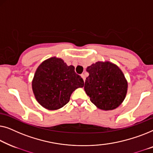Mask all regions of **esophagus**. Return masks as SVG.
<instances>
[{
	"mask_svg": "<svg viewBox=\"0 0 153 153\" xmlns=\"http://www.w3.org/2000/svg\"><path fill=\"white\" fill-rule=\"evenodd\" d=\"M81 76H82V79H84V81H85V79H86L85 74H82V75H81Z\"/></svg>",
	"mask_w": 153,
	"mask_h": 153,
	"instance_id": "34e87169",
	"label": "esophagus"
}]
</instances>
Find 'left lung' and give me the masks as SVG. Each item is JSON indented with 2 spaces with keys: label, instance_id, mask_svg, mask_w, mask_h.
<instances>
[{
  "label": "left lung",
  "instance_id": "8db88e82",
  "mask_svg": "<svg viewBox=\"0 0 153 153\" xmlns=\"http://www.w3.org/2000/svg\"><path fill=\"white\" fill-rule=\"evenodd\" d=\"M85 90L90 100L99 109L111 110L121 104L126 97L128 83L115 64L98 62L88 66Z\"/></svg>",
  "mask_w": 153,
  "mask_h": 153
}]
</instances>
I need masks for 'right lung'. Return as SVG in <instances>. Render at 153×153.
I'll return each mask as SVG.
<instances>
[{
  "instance_id": "add662e5",
  "label": "right lung",
  "mask_w": 153,
  "mask_h": 153,
  "mask_svg": "<svg viewBox=\"0 0 153 153\" xmlns=\"http://www.w3.org/2000/svg\"><path fill=\"white\" fill-rule=\"evenodd\" d=\"M84 87V80L62 59L52 57L36 69L33 90L36 100L45 108L55 110L67 104L73 91Z\"/></svg>"
}]
</instances>
